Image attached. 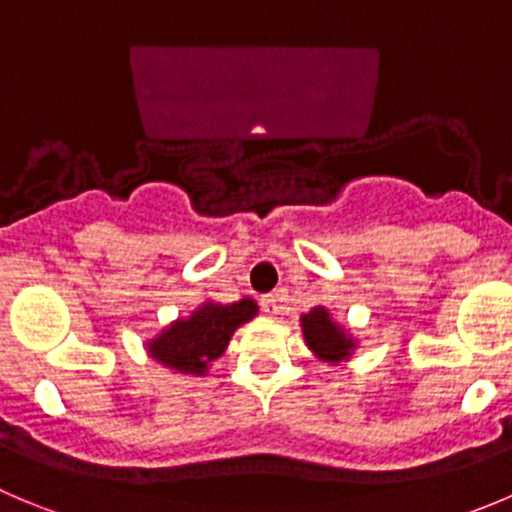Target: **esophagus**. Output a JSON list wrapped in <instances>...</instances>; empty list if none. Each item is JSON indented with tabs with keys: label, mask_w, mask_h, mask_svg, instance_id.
<instances>
[{
	"label": "esophagus",
	"mask_w": 512,
	"mask_h": 512,
	"mask_svg": "<svg viewBox=\"0 0 512 512\" xmlns=\"http://www.w3.org/2000/svg\"><path fill=\"white\" fill-rule=\"evenodd\" d=\"M261 309H264L269 316H276L279 314V299H276L274 294L264 296V299H261Z\"/></svg>",
	"instance_id": "esophagus-1"
}]
</instances>
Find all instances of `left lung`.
I'll list each match as a JSON object with an SVG mask.
<instances>
[{
  "instance_id": "8db88e82",
  "label": "left lung",
  "mask_w": 512,
  "mask_h": 512,
  "mask_svg": "<svg viewBox=\"0 0 512 512\" xmlns=\"http://www.w3.org/2000/svg\"><path fill=\"white\" fill-rule=\"evenodd\" d=\"M299 321L304 344L319 362L339 367L342 362H349L354 352H357L359 342L352 334V329L339 324L326 306H314L309 314H301Z\"/></svg>"
}]
</instances>
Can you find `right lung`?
Instances as JSON below:
<instances>
[{
  "instance_id": "add662e5",
  "label": "right lung",
  "mask_w": 512,
  "mask_h": 512,
  "mask_svg": "<svg viewBox=\"0 0 512 512\" xmlns=\"http://www.w3.org/2000/svg\"><path fill=\"white\" fill-rule=\"evenodd\" d=\"M259 314V304L248 296L221 304L203 301L188 316H178L145 342V352L160 367L175 374L206 377L211 364L228 349L233 332Z\"/></svg>"
}]
</instances>
